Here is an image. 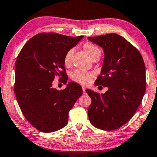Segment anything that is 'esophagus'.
<instances>
[{"instance_id": "1", "label": "esophagus", "mask_w": 157, "mask_h": 157, "mask_svg": "<svg viewBox=\"0 0 157 157\" xmlns=\"http://www.w3.org/2000/svg\"><path fill=\"white\" fill-rule=\"evenodd\" d=\"M82 91H83V93H84V94L86 93V88L82 87Z\"/></svg>"}]
</instances>
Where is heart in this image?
<instances>
[{
    "instance_id": "heart-1",
    "label": "heart",
    "mask_w": 157,
    "mask_h": 157,
    "mask_svg": "<svg viewBox=\"0 0 157 157\" xmlns=\"http://www.w3.org/2000/svg\"><path fill=\"white\" fill-rule=\"evenodd\" d=\"M84 49L87 52L88 55L91 57V58L96 54L100 53V50L95 45L90 44V43H86V44H84ZM74 52H75V48H71L66 54L64 58V62L66 65H68L71 63ZM93 76L94 75L92 73L86 72V71H80V70H77L72 75V79L81 84L86 85L91 82V80L93 78Z\"/></svg>"
}]
</instances>
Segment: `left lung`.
I'll use <instances>...</instances> for the list:
<instances>
[{"label": "left lung", "mask_w": 157, "mask_h": 157, "mask_svg": "<svg viewBox=\"0 0 157 157\" xmlns=\"http://www.w3.org/2000/svg\"><path fill=\"white\" fill-rule=\"evenodd\" d=\"M88 39L104 52L95 84L109 89L105 94L86 90L91 99L89 121L99 129L115 130L132 118L141 103L146 89L145 63L140 52L117 34Z\"/></svg>", "instance_id": "1"}]
</instances>
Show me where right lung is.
I'll return each mask as SVG.
<instances>
[{"mask_svg": "<svg viewBox=\"0 0 157 157\" xmlns=\"http://www.w3.org/2000/svg\"><path fill=\"white\" fill-rule=\"evenodd\" d=\"M82 37L40 33L29 40L17 56L16 99L26 120L41 132H54L67 125L68 112L82 94V87L72 81L62 91L52 87L56 76L67 82L65 55Z\"/></svg>", "mask_w": 157, "mask_h": 157, "instance_id": "obj_1", "label": "right lung"}]
</instances>
